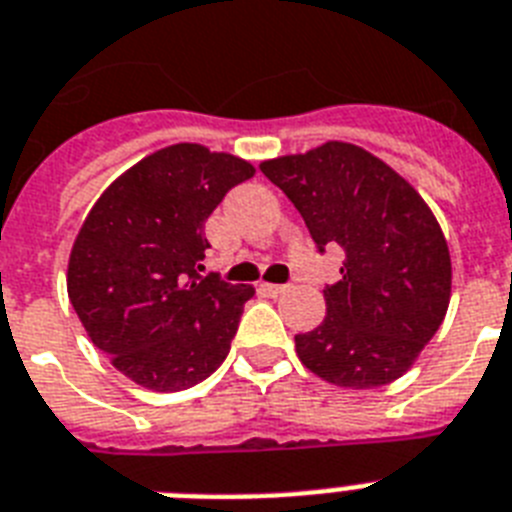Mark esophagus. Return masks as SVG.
<instances>
[{"instance_id":"obj_1","label":"esophagus","mask_w":512,"mask_h":512,"mask_svg":"<svg viewBox=\"0 0 512 512\" xmlns=\"http://www.w3.org/2000/svg\"><path fill=\"white\" fill-rule=\"evenodd\" d=\"M259 290L264 295H272V298H277V295H282L287 290L285 285H274V282H261L259 285Z\"/></svg>"}]
</instances>
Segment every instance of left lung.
<instances>
[{"mask_svg":"<svg viewBox=\"0 0 512 512\" xmlns=\"http://www.w3.org/2000/svg\"><path fill=\"white\" fill-rule=\"evenodd\" d=\"M301 211L311 238L340 246L327 316L295 353L324 382L371 390L411 369L450 303L453 264L437 217L405 177L361 146L327 141L259 164Z\"/></svg>","mask_w":512,"mask_h":512,"instance_id":"obj_1","label":"left lung"}]
</instances>
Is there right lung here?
<instances>
[{"label":"right lung","mask_w":512,"mask_h":512,"mask_svg":"<svg viewBox=\"0 0 512 512\" xmlns=\"http://www.w3.org/2000/svg\"><path fill=\"white\" fill-rule=\"evenodd\" d=\"M253 164L201 143H175L122 172L88 211L67 264L80 324L125 377L177 392L230 353L251 285L201 277L204 225Z\"/></svg>","instance_id":"add662e5"}]
</instances>
